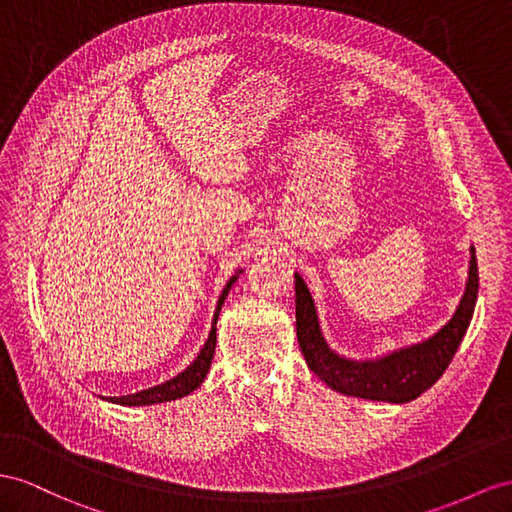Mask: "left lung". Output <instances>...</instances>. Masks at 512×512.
Returning <instances> with one entry per match:
<instances>
[{"label": "left lung", "instance_id": "8db88e82", "mask_svg": "<svg viewBox=\"0 0 512 512\" xmlns=\"http://www.w3.org/2000/svg\"><path fill=\"white\" fill-rule=\"evenodd\" d=\"M469 277L465 294L458 303L454 316L441 329L424 342L398 348L389 355L357 361L339 355L322 335L316 303L309 287L294 272L296 285V335L303 357L313 374L320 376L331 389L363 400H378L391 404H404L422 396L435 385L448 368L454 352L461 346L467 326L474 316L478 300V264L476 248H469Z\"/></svg>", "mask_w": 512, "mask_h": 512}]
</instances>
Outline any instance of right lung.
Segmentation results:
<instances>
[{"label": "right lung", "instance_id": "obj_1", "mask_svg": "<svg viewBox=\"0 0 512 512\" xmlns=\"http://www.w3.org/2000/svg\"><path fill=\"white\" fill-rule=\"evenodd\" d=\"M240 272L242 270H238V272L233 274V277L227 281L225 290H222V294L218 296L214 320H212V329H209V335L205 339L201 352H199V355H196V359L188 365L186 370L179 372L177 376H173V378H170V381H166L162 385H155V387H149V389L129 393V396L103 398V400L114 402V404H121V406H149V404H160V402H170V400L183 398V396H188V393H192L196 387H201V383L205 381L209 368H212V359H214V350H216V322H218V316H220L222 303H225V298H227V294L231 290V285L238 281Z\"/></svg>", "mask_w": 512, "mask_h": 512}]
</instances>
